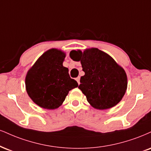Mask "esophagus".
Masks as SVG:
<instances>
[{"mask_svg": "<svg viewBox=\"0 0 151 151\" xmlns=\"http://www.w3.org/2000/svg\"><path fill=\"white\" fill-rule=\"evenodd\" d=\"M76 81H77L78 84H79V83H80V77H78L76 78Z\"/></svg>", "mask_w": 151, "mask_h": 151, "instance_id": "34e87169", "label": "esophagus"}]
</instances>
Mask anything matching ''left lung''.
<instances>
[{"mask_svg": "<svg viewBox=\"0 0 151 151\" xmlns=\"http://www.w3.org/2000/svg\"><path fill=\"white\" fill-rule=\"evenodd\" d=\"M70 58L80 61L85 74L78 88L86 96L94 108L105 110L117 104L127 88V77L124 69L108 54L96 48L72 50Z\"/></svg>", "mask_w": 151, "mask_h": 151, "instance_id": "1", "label": "left lung"}]
</instances>
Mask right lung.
<instances>
[{
  "instance_id": "add662e5",
  "label": "right lung",
  "mask_w": 151,
  "mask_h": 151,
  "mask_svg": "<svg viewBox=\"0 0 151 151\" xmlns=\"http://www.w3.org/2000/svg\"><path fill=\"white\" fill-rule=\"evenodd\" d=\"M64 52L52 48L45 52L27 72L25 85L31 99L45 109L58 108L70 90L78 86L63 65Z\"/></svg>"
}]
</instances>
